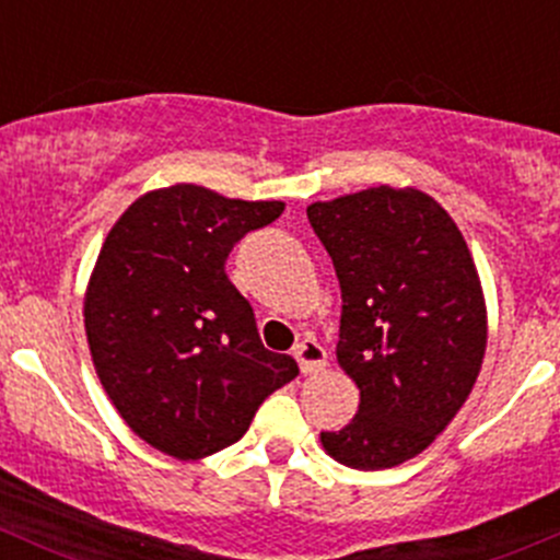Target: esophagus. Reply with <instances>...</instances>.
<instances>
[{
	"label": "esophagus",
	"instance_id": "34e87169",
	"mask_svg": "<svg viewBox=\"0 0 560 560\" xmlns=\"http://www.w3.org/2000/svg\"><path fill=\"white\" fill-rule=\"evenodd\" d=\"M295 360L298 365H301L303 374L312 376V374H319V371L327 365V352L316 338H303V341L295 347Z\"/></svg>",
	"mask_w": 560,
	"mask_h": 560
}]
</instances>
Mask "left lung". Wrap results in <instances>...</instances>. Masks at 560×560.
Instances as JSON below:
<instances>
[{"mask_svg":"<svg viewBox=\"0 0 560 560\" xmlns=\"http://www.w3.org/2000/svg\"><path fill=\"white\" fill-rule=\"evenodd\" d=\"M341 284L338 365L360 389L352 422L322 433L363 471L420 455L466 404L488 319L460 230L420 189L374 186L308 206Z\"/></svg>","mask_w":560,"mask_h":560,"instance_id":"left-lung-1","label":"left lung"}]
</instances>
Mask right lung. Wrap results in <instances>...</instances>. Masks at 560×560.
<instances>
[{"instance_id":"right-lung-1","label":"right lung","mask_w":560,"mask_h":560,"mask_svg":"<svg viewBox=\"0 0 560 560\" xmlns=\"http://www.w3.org/2000/svg\"><path fill=\"white\" fill-rule=\"evenodd\" d=\"M281 211L175 184L138 197L107 233L83 306L89 349L118 415L160 453L197 460L230 447L298 376L290 354L262 347L224 268Z\"/></svg>"}]
</instances>
